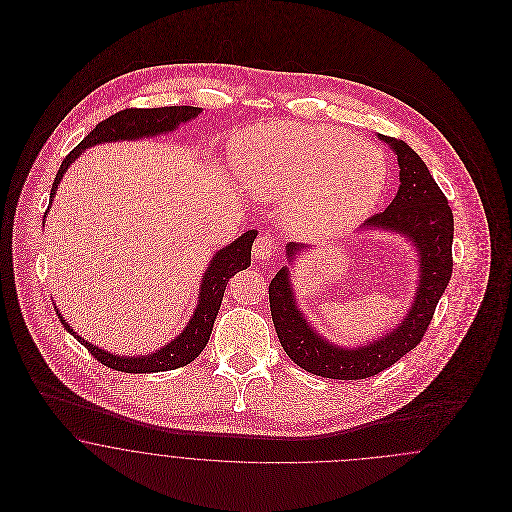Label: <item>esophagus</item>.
Returning a JSON list of instances; mask_svg holds the SVG:
<instances>
[{
  "label": "esophagus",
  "instance_id": "34e87169",
  "mask_svg": "<svg viewBox=\"0 0 512 512\" xmlns=\"http://www.w3.org/2000/svg\"><path fill=\"white\" fill-rule=\"evenodd\" d=\"M274 251H276V242H274L270 236H259V238L255 240V244H253V257H255L257 261H268V259H272Z\"/></svg>",
  "mask_w": 512,
  "mask_h": 512
}]
</instances>
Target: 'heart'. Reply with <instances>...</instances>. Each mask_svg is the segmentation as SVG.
<instances>
[{
	"label": "heart",
	"mask_w": 512,
	"mask_h": 512,
	"mask_svg": "<svg viewBox=\"0 0 512 512\" xmlns=\"http://www.w3.org/2000/svg\"><path fill=\"white\" fill-rule=\"evenodd\" d=\"M232 159L245 188L286 201L293 232L336 236L365 220L380 201L388 163L378 147L334 126L261 124L234 140Z\"/></svg>",
	"instance_id": "obj_1"
}]
</instances>
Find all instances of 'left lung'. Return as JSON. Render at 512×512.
Wrapping results in <instances>:
<instances>
[{"instance_id": "left-lung-1", "label": "left lung", "mask_w": 512, "mask_h": 512, "mask_svg": "<svg viewBox=\"0 0 512 512\" xmlns=\"http://www.w3.org/2000/svg\"><path fill=\"white\" fill-rule=\"evenodd\" d=\"M397 155L399 190L388 209L363 222V228L393 230L405 234L420 255V280L409 315L384 338L347 349L318 336L295 305L290 270L282 267L268 286L270 315L284 351L293 363L307 372L334 380L370 378L414 349L428 330L439 297L453 274V211L436 180L403 140L382 136ZM305 244L286 245V255L293 261Z\"/></svg>"}]
</instances>
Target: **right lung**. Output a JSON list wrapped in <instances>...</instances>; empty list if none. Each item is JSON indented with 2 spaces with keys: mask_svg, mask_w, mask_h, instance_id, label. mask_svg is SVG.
Wrapping results in <instances>:
<instances>
[{
  "mask_svg": "<svg viewBox=\"0 0 512 512\" xmlns=\"http://www.w3.org/2000/svg\"><path fill=\"white\" fill-rule=\"evenodd\" d=\"M199 113H201L199 107L174 105V107H157V109H124L111 115L109 119L99 122L98 126L63 159L59 171L55 174L49 199H53L63 174L71 167V163L80 157V153L86 147L103 144V142H117V140H140L147 136L171 132L178 128V124L194 119ZM255 238H257V230H247L236 242L220 249L203 274L201 288H199V303L195 307L194 317L190 318V322L186 324V328L178 338H174L171 343H167L165 347H161L151 355L119 357L109 351H103L73 332V328L63 320L59 311H57V317L101 365L109 368L130 372V374H146V372H165V370L190 365L209 341L228 280L236 272L245 270L251 265V245Z\"/></svg>",
  "mask_w": 512,
  "mask_h": 512,
  "instance_id": "add662e5",
  "label": "right lung"
}]
</instances>
